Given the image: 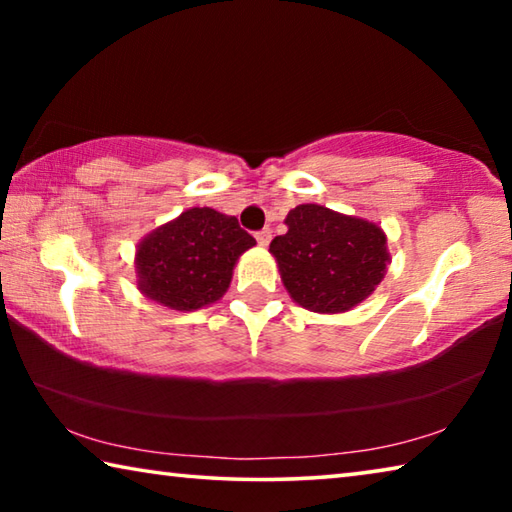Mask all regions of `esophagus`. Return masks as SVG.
Wrapping results in <instances>:
<instances>
[{"instance_id": "obj_1", "label": "esophagus", "mask_w": 512, "mask_h": 512, "mask_svg": "<svg viewBox=\"0 0 512 512\" xmlns=\"http://www.w3.org/2000/svg\"><path fill=\"white\" fill-rule=\"evenodd\" d=\"M255 237H257V244L262 246V248H266L268 244H271V237H273V235H271V230L266 228V230H262V232H257Z\"/></svg>"}]
</instances>
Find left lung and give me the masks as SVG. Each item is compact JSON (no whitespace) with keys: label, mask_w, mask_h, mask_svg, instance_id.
Returning a JSON list of instances; mask_svg holds the SVG:
<instances>
[{"label":"left lung","mask_w":512,"mask_h":512,"mask_svg":"<svg viewBox=\"0 0 512 512\" xmlns=\"http://www.w3.org/2000/svg\"><path fill=\"white\" fill-rule=\"evenodd\" d=\"M287 235L271 241L284 289L314 314H345L384 280L391 264L377 223L305 203L287 214Z\"/></svg>","instance_id":"obj_1"}]
</instances>
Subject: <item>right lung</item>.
Returning a JSON list of instances; mask_svg holds the SVG:
<instances>
[{
    "label": "right lung",
    "instance_id": "obj_1",
    "mask_svg": "<svg viewBox=\"0 0 512 512\" xmlns=\"http://www.w3.org/2000/svg\"><path fill=\"white\" fill-rule=\"evenodd\" d=\"M255 244L235 216L212 207H189L137 244V289L144 298L176 311L207 307L223 298L237 259Z\"/></svg>",
    "mask_w": 512,
    "mask_h": 512
}]
</instances>
